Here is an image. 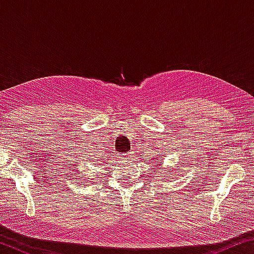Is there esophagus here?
I'll use <instances>...</instances> for the list:
<instances>
[{
  "label": "esophagus",
  "instance_id": "1",
  "mask_svg": "<svg viewBox=\"0 0 254 254\" xmlns=\"http://www.w3.org/2000/svg\"><path fill=\"white\" fill-rule=\"evenodd\" d=\"M131 157H132L131 152H128V153H123V154H122V159H124V160H127V159H130Z\"/></svg>",
  "mask_w": 254,
  "mask_h": 254
}]
</instances>
